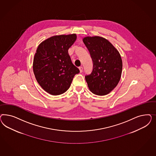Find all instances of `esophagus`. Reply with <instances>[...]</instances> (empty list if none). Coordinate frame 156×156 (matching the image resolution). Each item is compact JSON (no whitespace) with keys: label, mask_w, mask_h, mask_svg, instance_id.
I'll use <instances>...</instances> for the list:
<instances>
[{"label":"esophagus","mask_w":156,"mask_h":156,"mask_svg":"<svg viewBox=\"0 0 156 156\" xmlns=\"http://www.w3.org/2000/svg\"><path fill=\"white\" fill-rule=\"evenodd\" d=\"M79 69H80V73H82V71H83V67H82V66L79 67Z\"/></svg>","instance_id":"obj_1"}]
</instances>
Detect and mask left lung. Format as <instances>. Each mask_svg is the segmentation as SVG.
<instances>
[{
	"label": "left lung",
	"mask_w": 156,
	"mask_h": 156,
	"mask_svg": "<svg viewBox=\"0 0 156 156\" xmlns=\"http://www.w3.org/2000/svg\"><path fill=\"white\" fill-rule=\"evenodd\" d=\"M83 42L91 57L93 68L85 80L90 91L95 94L105 95L110 93L120 80L122 61L118 50L105 38L86 37Z\"/></svg>",
	"instance_id": "1"
}]
</instances>
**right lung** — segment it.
I'll return each mask as SVG.
<instances>
[{"label":"right lung","instance_id":"right-lung-1","mask_svg":"<svg viewBox=\"0 0 156 156\" xmlns=\"http://www.w3.org/2000/svg\"><path fill=\"white\" fill-rule=\"evenodd\" d=\"M76 39V34L55 35L38 46L34 58V73L38 83L50 94L66 92L74 76L80 73L68 53Z\"/></svg>","mask_w":156,"mask_h":156}]
</instances>
